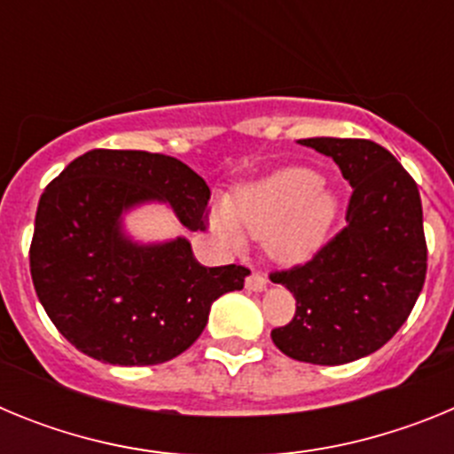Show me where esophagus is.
I'll list each match as a JSON object with an SVG mask.
<instances>
[{"mask_svg": "<svg viewBox=\"0 0 454 454\" xmlns=\"http://www.w3.org/2000/svg\"><path fill=\"white\" fill-rule=\"evenodd\" d=\"M266 284H268L266 275L259 270H252L246 279V286L250 288V291H263V288H266Z\"/></svg>", "mask_w": 454, "mask_h": 454, "instance_id": "esophagus-1", "label": "esophagus"}]
</instances>
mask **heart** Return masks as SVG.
<instances>
[{
    "label": "heart",
    "instance_id": "obj_1",
    "mask_svg": "<svg viewBox=\"0 0 454 454\" xmlns=\"http://www.w3.org/2000/svg\"><path fill=\"white\" fill-rule=\"evenodd\" d=\"M320 177L304 168H288L272 177L240 188L230 208L220 207L214 223L224 236L239 240L240 231L268 239L282 262L309 256L334 218V200L320 191Z\"/></svg>",
    "mask_w": 454,
    "mask_h": 454
}]
</instances>
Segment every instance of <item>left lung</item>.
Wrapping results in <instances>:
<instances>
[{"label": "left lung", "mask_w": 454, "mask_h": 454, "mask_svg": "<svg viewBox=\"0 0 454 454\" xmlns=\"http://www.w3.org/2000/svg\"><path fill=\"white\" fill-rule=\"evenodd\" d=\"M334 159L350 182L346 227L304 263L270 272L295 295V314L270 332L291 359L355 362L403 327L427 272L419 186L400 161L366 138H302Z\"/></svg>", "instance_id": "left-lung-1"}]
</instances>
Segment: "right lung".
I'll list each match as a JSON object with an SVG mask.
<instances>
[{
  "mask_svg": "<svg viewBox=\"0 0 454 454\" xmlns=\"http://www.w3.org/2000/svg\"><path fill=\"white\" fill-rule=\"evenodd\" d=\"M211 191L186 163L140 150H90L40 195L29 247L31 279L47 316L83 355L115 366H152L198 340L214 300L240 291L246 266L204 268L191 243L140 247L120 214L166 200L184 227L207 230Z\"/></svg>",
  "mask_w": 454,
  "mask_h": 454,
  "instance_id": "add662e5",
  "label": "right lung"
}]
</instances>
